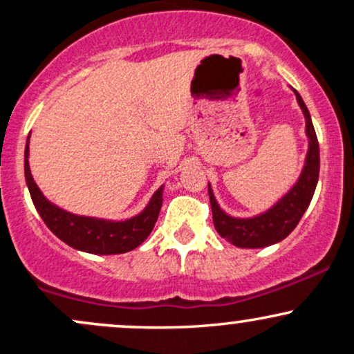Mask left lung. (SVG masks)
I'll list each match as a JSON object with an SVG mask.
<instances>
[{
	"label": "left lung",
	"instance_id": "8db88e82",
	"mask_svg": "<svg viewBox=\"0 0 354 354\" xmlns=\"http://www.w3.org/2000/svg\"><path fill=\"white\" fill-rule=\"evenodd\" d=\"M293 93L303 111L304 124H306L304 126V133H306L308 138L306 158H304L303 169L299 173L298 180L295 181V185L266 211L254 214V216L239 218L228 214L219 206L213 188L208 183L214 228L221 234V238H225L226 241L238 248L254 250V248H265L283 241L296 228L304 211L310 206L313 194H315L319 176L318 138H316L315 126H313L311 115L308 111L306 104H304L303 98L296 89H293Z\"/></svg>",
	"mask_w": 354,
	"mask_h": 354
}]
</instances>
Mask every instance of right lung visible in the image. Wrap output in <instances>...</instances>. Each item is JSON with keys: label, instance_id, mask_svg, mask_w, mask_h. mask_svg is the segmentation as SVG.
Listing matches in <instances>:
<instances>
[{"label": "right lung", "instance_id": "1", "mask_svg": "<svg viewBox=\"0 0 354 354\" xmlns=\"http://www.w3.org/2000/svg\"><path fill=\"white\" fill-rule=\"evenodd\" d=\"M28 158H30V136L24 146V178L31 200L44 225L68 246L91 254H121L140 246L153 231L163 205L165 185L154 191L141 213L123 221L83 216L59 208L44 196L33 180Z\"/></svg>", "mask_w": 354, "mask_h": 354}]
</instances>
